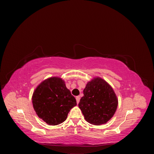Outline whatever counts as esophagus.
Masks as SVG:
<instances>
[{"label":"esophagus","instance_id":"1","mask_svg":"<svg viewBox=\"0 0 154 154\" xmlns=\"http://www.w3.org/2000/svg\"><path fill=\"white\" fill-rule=\"evenodd\" d=\"M76 100L77 103H78L79 102H80V96H76Z\"/></svg>","mask_w":154,"mask_h":154}]
</instances>
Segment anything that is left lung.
Masks as SVG:
<instances>
[{"mask_svg":"<svg viewBox=\"0 0 154 154\" xmlns=\"http://www.w3.org/2000/svg\"><path fill=\"white\" fill-rule=\"evenodd\" d=\"M118 104L113 88L103 79L95 78L87 83L78 106L87 122L100 125L112 118Z\"/></svg>","mask_w":154,"mask_h":154,"instance_id":"1","label":"left lung"}]
</instances>
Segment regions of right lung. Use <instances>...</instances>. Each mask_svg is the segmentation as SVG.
Segmentation results:
<instances>
[{
  "label": "right lung",
  "mask_w": 154,
  "mask_h": 154,
  "mask_svg": "<svg viewBox=\"0 0 154 154\" xmlns=\"http://www.w3.org/2000/svg\"><path fill=\"white\" fill-rule=\"evenodd\" d=\"M32 102L38 117L50 125L63 123L70 110L76 105L75 97L58 77L42 82L33 92Z\"/></svg>",
  "instance_id": "add662e5"
}]
</instances>
